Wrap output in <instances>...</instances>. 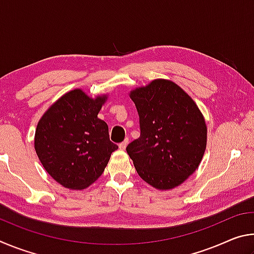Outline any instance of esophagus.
<instances>
[{"label": "esophagus", "mask_w": 254, "mask_h": 254, "mask_svg": "<svg viewBox=\"0 0 254 254\" xmlns=\"http://www.w3.org/2000/svg\"><path fill=\"white\" fill-rule=\"evenodd\" d=\"M127 143H128V139H126V140H124V141H123V142H121V143H120V144H119V148H120V149H121V150H124V149H126V148H127Z\"/></svg>", "instance_id": "1"}]
</instances>
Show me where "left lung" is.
<instances>
[{
  "label": "left lung",
  "mask_w": 254,
  "mask_h": 254,
  "mask_svg": "<svg viewBox=\"0 0 254 254\" xmlns=\"http://www.w3.org/2000/svg\"><path fill=\"white\" fill-rule=\"evenodd\" d=\"M140 137L127 145L136 173L160 190L179 186L198 168L207 127L191 97L174 81L154 79L130 93Z\"/></svg>",
  "instance_id": "1"
}]
</instances>
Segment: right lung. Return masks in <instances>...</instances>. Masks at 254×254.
Returning <instances> with one entry per match:
<instances>
[{
    "label": "right lung",
    "instance_id": "obj_1",
    "mask_svg": "<svg viewBox=\"0 0 254 254\" xmlns=\"http://www.w3.org/2000/svg\"><path fill=\"white\" fill-rule=\"evenodd\" d=\"M107 95L91 98L74 89L55 102L38 122L34 149L56 182L69 189H84L100 178L111 153L109 127L97 118Z\"/></svg>",
    "mask_w": 254,
    "mask_h": 254
}]
</instances>
